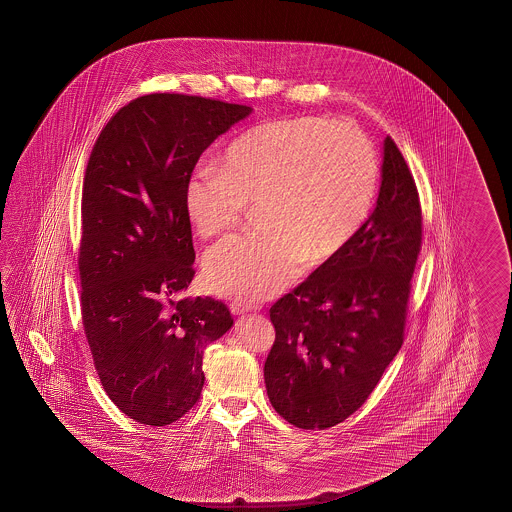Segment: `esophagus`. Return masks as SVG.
Instances as JSON below:
<instances>
[{
    "mask_svg": "<svg viewBox=\"0 0 512 512\" xmlns=\"http://www.w3.org/2000/svg\"><path fill=\"white\" fill-rule=\"evenodd\" d=\"M249 311H251V307L241 304V302H232V304H230V313H232V315H245V313H249Z\"/></svg>",
    "mask_w": 512,
    "mask_h": 512,
    "instance_id": "esophagus-1",
    "label": "esophagus"
}]
</instances>
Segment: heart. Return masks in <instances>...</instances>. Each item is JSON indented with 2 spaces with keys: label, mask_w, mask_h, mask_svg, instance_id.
<instances>
[{
  "label": "heart",
  "mask_w": 512,
  "mask_h": 512,
  "mask_svg": "<svg viewBox=\"0 0 512 512\" xmlns=\"http://www.w3.org/2000/svg\"><path fill=\"white\" fill-rule=\"evenodd\" d=\"M377 185V152L351 124L296 117L245 131L230 144L225 166H201L185 188L186 218L201 238L236 227L247 203L260 201L261 230L208 251V285L247 302L282 291L300 261L313 269L353 240Z\"/></svg>",
  "instance_id": "obj_1"
}]
</instances>
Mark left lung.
<instances>
[{"label": "left lung", "instance_id": "obj_1", "mask_svg": "<svg viewBox=\"0 0 512 512\" xmlns=\"http://www.w3.org/2000/svg\"><path fill=\"white\" fill-rule=\"evenodd\" d=\"M421 236L414 177L386 137L373 212L337 256L271 307L276 340L263 377L287 423L324 430L366 403L403 346Z\"/></svg>", "mask_w": 512, "mask_h": 512}]
</instances>
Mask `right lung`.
<instances>
[{"instance_id":"obj_1","label":"right lung","mask_w":512,"mask_h":512,"mask_svg":"<svg viewBox=\"0 0 512 512\" xmlns=\"http://www.w3.org/2000/svg\"><path fill=\"white\" fill-rule=\"evenodd\" d=\"M249 106L152 93L98 135L82 190V320L98 377L141 425L177 421L199 401L203 351L229 331L227 305L181 298L196 252L185 188L201 153Z\"/></svg>"}]
</instances>
